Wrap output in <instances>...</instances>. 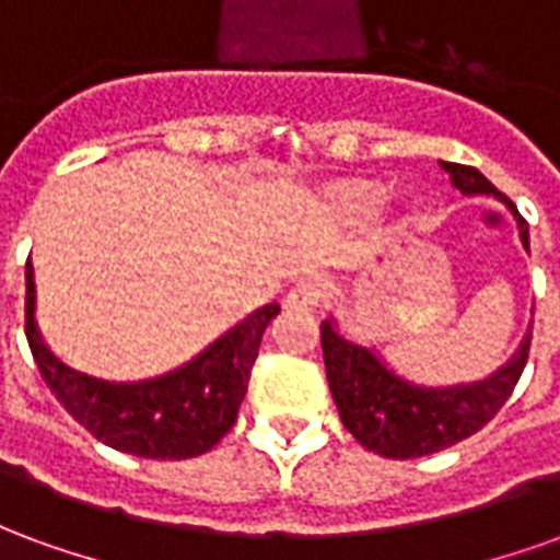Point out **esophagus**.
<instances>
[{"label":"esophagus","mask_w":560,"mask_h":560,"mask_svg":"<svg viewBox=\"0 0 560 560\" xmlns=\"http://www.w3.org/2000/svg\"><path fill=\"white\" fill-rule=\"evenodd\" d=\"M324 293H327V281L320 279V276H305V279L296 281L288 291L284 305L288 308H315L324 300Z\"/></svg>","instance_id":"esophagus-1"}]
</instances>
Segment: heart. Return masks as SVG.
<instances>
[{"instance_id":"b5f03b06","label":"heart","mask_w":560,"mask_h":560,"mask_svg":"<svg viewBox=\"0 0 560 560\" xmlns=\"http://www.w3.org/2000/svg\"><path fill=\"white\" fill-rule=\"evenodd\" d=\"M387 200V195L381 188H357L351 197H348V207L360 215H372L375 209H381V203Z\"/></svg>"}]
</instances>
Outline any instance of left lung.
Instances as JSON below:
<instances>
[{"label": "left lung", "mask_w": 560, "mask_h": 560, "mask_svg": "<svg viewBox=\"0 0 560 560\" xmlns=\"http://www.w3.org/2000/svg\"><path fill=\"white\" fill-rule=\"evenodd\" d=\"M441 167L450 173V183L462 195H492L506 203L516 219L518 240L525 252H530L528 224L477 167L453 161H441ZM320 345L329 393L336 399L345 429L377 456L417 458L441 453L480 432L504 408L528 363L530 329L518 341L513 357L501 369H494L492 375L453 387H425L405 377L384 360L377 348L345 336L332 315L320 324Z\"/></svg>", "instance_id": "left-lung-1"}]
</instances>
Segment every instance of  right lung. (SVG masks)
<instances>
[{"instance_id":"add662e5","label":"right lung","mask_w":560,"mask_h":560,"mask_svg":"<svg viewBox=\"0 0 560 560\" xmlns=\"http://www.w3.org/2000/svg\"><path fill=\"white\" fill-rule=\"evenodd\" d=\"M279 303L245 315L188 363L143 381H107L59 360L35 320V269L26 264V339L32 357L66 405L98 441L140 458H195L228 434Z\"/></svg>"}]
</instances>
